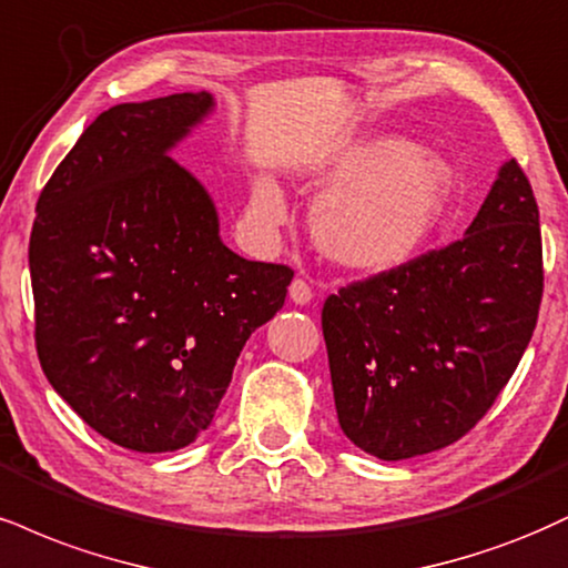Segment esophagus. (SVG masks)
I'll use <instances>...</instances> for the list:
<instances>
[{"label":"esophagus","instance_id":"esophagus-1","mask_svg":"<svg viewBox=\"0 0 568 568\" xmlns=\"http://www.w3.org/2000/svg\"><path fill=\"white\" fill-rule=\"evenodd\" d=\"M288 293H291V298H293V302H296V304H310V302H312V285L306 283L304 277L293 280Z\"/></svg>","mask_w":568,"mask_h":568}]
</instances>
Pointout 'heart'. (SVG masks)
<instances>
[{"label":"heart","mask_w":568,"mask_h":568,"mask_svg":"<svg viewBox=\"0 0 568 568\" xmlns=\"http://www.w3.org/2000/svg\"><path fill=\"white\" fill-rule=\"evenodd\" d=\"M317 187L331 190L314 206V241L346 270H392L432 235L449 195L453 163L402 136H367L320 161ZM254 206L266 222H283L285 201L275 182L256 184Z\"/></svg>","instance_id":"b5f03b06"}]
</instances>
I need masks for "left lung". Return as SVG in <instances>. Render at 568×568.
<instances>
[{
  "label": "left lung",
  "instance_id": "1",
  "mask_svg": "<svg viewBox=\"0 0 568 568\" xmlns=\"http://www.w3.org/2000/svg\"><path fill=\"white\" fill-rule=\"evenodd\" d=\"M542 280L537 201L514 159L460 241L325 298L344 434L381 460L428 455L466 436L529 346Z\"/></svg>",
  "mask_w": 568,
  "mask_h": 568
}]
</instances>
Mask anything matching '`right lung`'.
<instances>
[{"instance_id": "obj_1", "label": "right lung", "mask_w": 568, "mask_h": 568, "mask_svg": "<svg viewBox=\"0 0 568 568\" xmlns=\"http://www.w3.org/2000/svg\"><path fill=\"white\" fill-rule=\"evenodd\" d=\"M211 108L209 92L113 105L37 203L42 371L89 428L134 453L206 432L245 341L293 280L291 266L232 254L203 184L166 155Z\"/></svg>"}]
</instances>
